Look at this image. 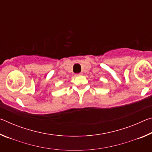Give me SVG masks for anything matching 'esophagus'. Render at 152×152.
Returning a JSON list of instances; mask_svg holds the SVG:
<instances>
[{"label":"esophagus","instance_id":"esophagus-1","mask_svg":"<svg viewBox=\"0 0 152 152\" xmlns=\"http://www.w3.org/2000/svg\"><path fill=\"white\" fill-rule=\"evenodd\" d=\"M82 73H79V74H76V76H80V75H82Z\"/></svg>","mask_w":152,"mask_h":152}]
</instances>
